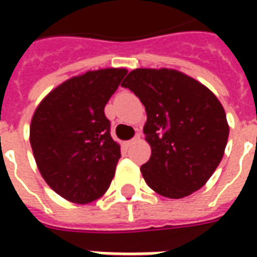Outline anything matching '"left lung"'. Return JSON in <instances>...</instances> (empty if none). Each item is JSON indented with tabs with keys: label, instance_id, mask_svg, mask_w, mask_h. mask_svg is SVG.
<instances>
[{
	"label": "left lung",
	"instance_id": "left-lung-1",
	"mask_svg": "<svg viewBox=\"0 0 257 257\" xmlns=\"http://www.w3.org/2000/svg\"><path fill=\"white\" fill-rule=\"evenodd\" d=\"M123 68L88 71L52 90L34 112L30 145L48 186L67 201L89 204L106 193L121 158L104 107Z\"/></svg>",
	"mask_w": 257,
	"mask_h": 257
}]
</instances>
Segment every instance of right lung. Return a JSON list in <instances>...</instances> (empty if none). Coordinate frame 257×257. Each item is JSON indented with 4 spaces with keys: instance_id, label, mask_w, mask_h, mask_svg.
<instances>
[{
    "instance_id": "right-lung-1",
    "label": "right lung",
    "mask_w": 257,
    "mask_h": 257,
    "mask_svg": "<svg viewBox=\"0 0 257 257\" xmlns=\"http://www.w3.org/2000/svg\"><path fill=\"white\" fill-rule=\"evenodd\" d=\"M147 112L143 132L151 157L140 172L156 193L183 198L220 164L228 138L226 114L210 92L173 70L138 68L122 84Z\"/></svg>"
}]
</instances>
